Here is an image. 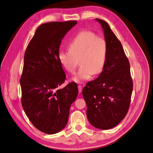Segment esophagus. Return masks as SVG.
Here are the masks:
<instances>
[{"instance_id": "obj_1", "label": "esophagus", "mask_w": 153, "mask_h": 153, "mask_svg": "<svg viewBox=\"0 0 153 153\" xmlns=\"http://www.w3.org/2000/svg\"><path fill=\"white\" fill-rule=\"evenodd\" d=\"M78 92H79V93H80L82 91V86L81 85H79L78 86Z\"/></svg>"}]
</instances>
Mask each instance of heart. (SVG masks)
<instances>
[{"mask_svg":"<svg viewBox=\"0 0 153 153\" xmlns=\"http://www.w3.org/2000/svg\"><path fill=\"white\" fill-rule=\"evenodd\" d=\"M69 50H61L58 54L59 62L68 72L75 73L80 61V67L73 80L82 82L89 80L93 74L103 71L108 55L106 40L91 31L78 33L68 44Z\"/></svg>","mask_w":153,"mask_h":153,"instance_id":"obj_1","label":"heart"}]
</instances>
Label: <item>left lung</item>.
<instances>
[{
	"mask_svg": "<svg viewBox=\"0 0 153 153\" xmlns=\"http://www.w3.org/2000/svg\"><path fill=\"white\" fill-rule=\"evenodd\" d=\"M102 27L108 45V55L98 78L88 82L82 90L87 117L96 128H112L125 117L130 104L133 81L130 66L123 46L103 20L96 18Z\"/></svg>",
	"mask_w": 153,
	"mask_h": 153,
	"instance_id": "obj_1",
	"label": "left lung"
}]
</instances>
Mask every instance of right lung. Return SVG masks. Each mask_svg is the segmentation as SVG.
I'll return each mask as SVG.
<instances>
[{"instance_id": "1", "label": "right lung", "mask_w": 153, "mask_h": 153, "mask_svg": "<svg viewBox=\"0 0 153 153\" xmlns=\"http://www.w3.org/2000/svg\"><path fill=\"white\" fill-rule=\"evenodd\" d=\"M76 24L68 21L41 25L25 52L20 79L22 107L32 124L47 134L65 128L69 108L78 93L75 82L58 89L66 80L58 57L59 47L64 36Z\"/></svg>"}]
</instances>
